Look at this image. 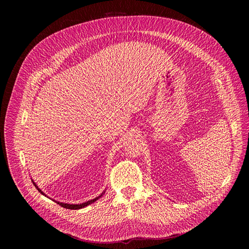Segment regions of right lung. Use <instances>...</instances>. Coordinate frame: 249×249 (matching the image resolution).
<instances>
[{
  "label": "right lung",
  "instance_id": "1",
  "mask_svg": "<svg viewBox=\"0 0 249 249\" xmlns=\"http://www.w3.org/2000/svg\"><path fill=\"white\" fill-rule=\"evenodd\" d=\"M31 181H32V183H33V185L35 186V188H36L43 196H45V197H48L38 186H37V184L35 183L34 181H33V179L31 178ZM105 191H106V189L99 195V196H97V197H95V198H93V199H91V200H89V201H87V202H84V203H81V204H69V203H64V202H59V201H56V200H53V201H55L57 204H59L60 206H62V207H64V208H66V209H70V210H79V209H82V208H85V207H87V206H89V205H90V204H92V203H94L96 200H98L101 196H103V194L105 193ZM51 199V198H50Z\"/></svg>",
  "mask_w": 249,
  "mask_h": 249
}]
</instances>
